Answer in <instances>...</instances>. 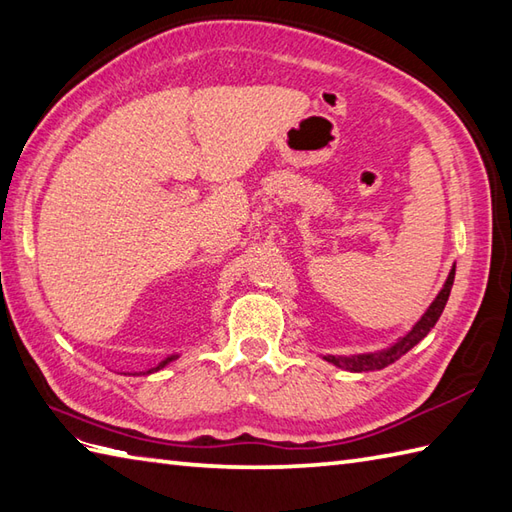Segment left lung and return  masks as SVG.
<instances>
[{"mask_svg": "<svg viewBox=\"0 0 512 512\" xmlns=\"http://www.w3.org/2000/svg\"><path fill=\"white\" fill-rule=\"evenodd\" d=\"M455 280V265L448 271V278L444 287L440 289V294L435 296V300L429 305V309L424 311L422 318L415 322V325L404 333L402 338L395 340L393 344H389L387 349L373 351V353H358V356H322V360L331 362L333 367L344 369V371H353V373H362V371H380L384 367H389L391 362L400 360L406 351H411L417 342H420L426 333H429L435 322L440 320L442 311L446 307V300L451 296V287Z\"/></svg>", "mask_w": 512, "mask_h": 512, "instance_id": "8db88e82", "label": "left lung"}]
</instances>
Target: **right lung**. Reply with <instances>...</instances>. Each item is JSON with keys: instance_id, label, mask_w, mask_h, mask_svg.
Returning a JSON list of instances; mask_svg holds the SVG:
<instances>
[{"instance_id": "right-lung-1", "label": "right lung", "mask_w": 512, "mask_h": 512, "mask_svg": "<svg viewBox=\"0 0 512 512\" xmlns=\"http://www.w3.org/2000/svg\"><path fill=\"white\" fill-rule=\"evenodd\" d=\"M176 358H179V353H172V356H168V358H165V360H161L159 364H156V367L148 369V371H145V373H154V371H161L163 367H168V364H170V362H174Z\"/></svg>"}]
</instances>
